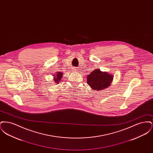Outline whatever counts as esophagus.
<instances>
[{
  "label": "esophagus",
  "instance_id": "34e87169",
  "mask_svg": "<svg viewBox=\"0 0 153 153\" xmlns=\"http://www.w3.org/2000/svg\"><path fill=\"white\" fill-rule=\"evenodd\" d=\"M73 70H76V69H73Z\"/></svg>",
  "mask_w": 153,
  "mask_h": 153
}]
</instances>
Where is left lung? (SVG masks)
<instances>
[{
	"instance_id": "obj_1",
	"label": "left lung",
	"mask_w": 153,
	"mask_h": 153,
	"mask_svg": "<svg viewBox=\"0 0 153 153\" xmlns=\"http://www.w3.org/2000/svg\"><path fill=\"white\" fill-rule=\"evenodd\" d=\"M113 76L107 72L96 69L87 76V84L94 90H102L109 87Z\"/></svg>"
}]
</instances>
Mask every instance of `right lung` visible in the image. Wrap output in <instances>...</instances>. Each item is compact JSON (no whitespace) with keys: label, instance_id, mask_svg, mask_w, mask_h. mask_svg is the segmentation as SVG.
<instances>
[{"label":"right lung","instance_id":"1","mask_svg":"<svg viewBox=\"0 0 153 153\" xmlns=\"http://www.w3.org/2000/svg\"><path fill=\"white\" fill-rule=\"evenodd\" d=\"M57 76V77H55V79H54V81L57 82V83H58L59 82V81H60V80L61 79V78H62V73H61V72H59V73H57V74H56Z\"/></svg>","mask_w":153,"mask_h":153}]
</instances>
